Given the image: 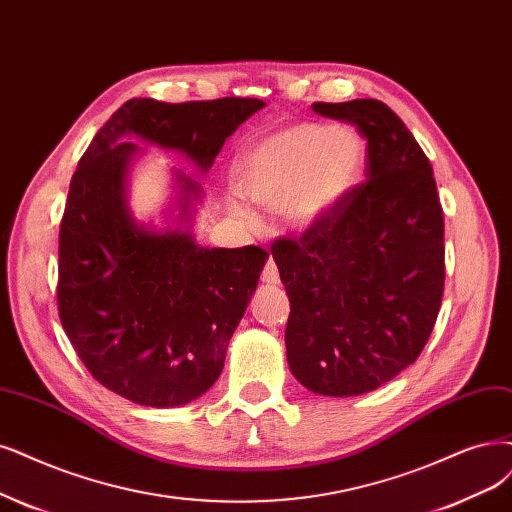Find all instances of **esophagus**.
Instances as JSON below:
<instances>
[{
    "label": "esophagus",
    "instance_id": "1",
    "mask_svg": "<svg viewBox=\"0 0 512 512\" xmlns=\"http://www.w3.org/2000/svg\"><path fill=\"white\" fill-rule=\"evenodd\" d=\"M261 280H263V282H268V285H278V282H280V272H278V266H276L272 257L268 259L266 266H263Z\"/></svg>",
    "mask_w": 512,
    "mask_h": 512
}]
</instances>
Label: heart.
I'll list each match as a JSON object with an SVG mask.
<instances>
[{
  "label": "heart",
  "instance_id": "1",
  "mask_svg": "<svg viewBox=\"0 0 512 512\" xmlns=\"http://www.w3.org/2000/svg\"><path fill=\"white\" fill-rule=\"evenodd\" d=\"M365 149L348 128L293 124L268 132L242 151L236 166L240 192L308 227L323 219L361 175Z\"/></svg>",
  "mask_w": 512,
  "mask_h": 512
}]
</instances>
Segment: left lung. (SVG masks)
Listing matches in <instances>:
<instances>
[{"label":"left lung","mask_w":512,"mask_h":512,"mask_svg":"<svg viewBox=\"0 0 512 512\" xmlns=\"http://www.w3.org/2000/svg\"><path fill=\"white\" fill-rule=\"evenodd\" d=\"M367 139L365 181L272 257L291 301L287 361L325 396H356L415 363L441 310L445 225L432 166L382 101L312 103Z\"/></svg>","instance_id":"8db88e82"}]
</instances>
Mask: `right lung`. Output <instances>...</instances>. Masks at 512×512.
<instances>
[{
	"label": "right lung",
	"instance_id": "obj_1",
	"mask_svg": "<svg viewBox=\"0 0 512 512\" xmlns=\"http://www.w3.org/2000/svg\"><path fill=\"white\" fill-rule=\"evenodd\" d=\"M263 101H126L92 139L69 183L59 232L56 306L69 342L107 390L145 407L196 401L268 259L261 246L204 249L187 232H147L124 206V170L137 135L179 149L200 168ZM196 189V181H187Z\"/></svg>",
	"mask_w": 512,
	"mask_h": 512
}]
</instances>
